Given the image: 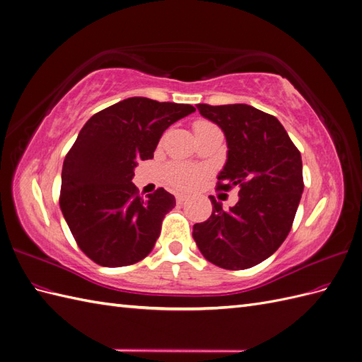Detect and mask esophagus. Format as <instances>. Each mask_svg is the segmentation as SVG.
Listing matches in <instances>:
<instances>
[{
    "label": "esophagus",
    "instance_id": "34e87169",
    "mask_svg": "<svg viewBox=\"0 0 362 362\" xmlns=\"http://www.w3.org/2000/svg\"><path fill=\"white\" fill-rule=\"evenodd\" d=\"M175 198H177V204H178V205H181V204H184L185 201H187V194H182V193H178L177 196H175Z\"/></svg>",
    "mask_w": 362,
    "mask_h": 362
}]
</instances>
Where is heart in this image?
I'll list each match as a JSON object with an SVG mask.
<instances>
[{"mask_svg": "<svg viewBox=\"0 0 362 362\" xmlns=\"http://www.w3.org/2000/svg\"><path fill=\"white\" fill-rule=\"evenodd\" d=\"M210 125H213V124L206 122V120H198V122H194L193 128L196 131V129H201V128L210 127ZM166 177L173 187L181 189V190H192L194 187H198V185L201 184V181L204 178V170L193 166V164L175 161V163H170L168 166Z\"/></svg>", "mask_w": 362, "mask_h": 362, "instance_id": "obj_1", "label": "heart"}]
</instances>
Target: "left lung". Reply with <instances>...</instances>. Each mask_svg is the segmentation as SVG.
I'll return each mask as SVG.
<instances>
[{
    "instance_id": "obj_1",
    "label": "left lung",
    "mask_w": 362,
    "mask_h": 362,
    "mask_svg": "<svg viewBox=\"0 0 362 362\" xmlns=\"http://www.w3.org/2000/svg\"><path fill=\"white\" fill-rule=\"evenodd\" d=\"M199 113L222 128L228 158L218 190L238 187V202L223 210L210 196L213 213L193 226L201 254L213 264L243 270L269 258L287 238L303 192L302 158L279 120L247 104H198Z\"/></svg>"
}]
</instances>
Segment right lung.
<instances>
[{
  "mask_svg": "<svg viewBox=\"0 0 362 362\" xmlns=\"http://www.w3.org/2000/svg\"><path fill=\"white\" fill-rule=\"evenodd\" d=\"M196 108L134 96L93 115L63 161L60 208L76 245L96 264L122 267L154 247L173 194L145 198L131 182L140 160L154 157L161 134Z\"/></svg>",
  "mask_w": 362,
  "mask_h": 362,
  "instance_id": "obj_1",
  "label": "right lung"
}]
</instances>
